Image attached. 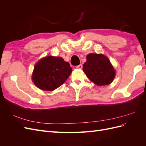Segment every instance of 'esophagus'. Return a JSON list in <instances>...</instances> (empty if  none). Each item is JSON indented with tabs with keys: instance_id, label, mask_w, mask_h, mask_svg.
<instances>
[{
	"instance_id": "1",
	"label": "esophagus",
	"mask_w": 146,
	"mask_h": 146,
	"mask_svg": "<svg viewBox=\"0 0 146 146\" xmlns=\"http://www.w3.org/2000/svg\"><path fill=\"white\" fill-rule=\"evenodd\" d=\"M82 68H83V66H82V64H79V65H78V66H76V68L77 69H82Z\"/></svg>"
}]
</instances>
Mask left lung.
Instances as JSON below:
<instances>
[{"label":"left lung","instance_id":"obj_1","mask_svg":"<svg viewBox=\"0 0 146 146\" xmlns=\"http://www.w3.org/2000/svg\"><path fill=\"white\" fill-rule=\"evenodd\" d=\"M83 72L98 86L108 85L116 76V71L108 57L103 54H89L83 64Z\"/></svg>","mask_w":146,"mask_h":146}]
</instances>
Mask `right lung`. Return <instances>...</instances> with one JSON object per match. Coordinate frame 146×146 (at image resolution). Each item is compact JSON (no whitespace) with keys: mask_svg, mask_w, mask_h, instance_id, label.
Wrapping results in <instances>:
<instances>
[{"mask_svg":"<svg viewBox=\"0 0 146 146\" xmlns=\"http://www.w3.org/2000/svg\"><path fill=\"white\" fill-rule=\"evenodd\" d=\"M71 72L72 68L62 57L47 56L35 65L32 79L39 89L52 91L62 85Z\"/></svg>","mask_w":146,"mask_h":146,"instance_id":"right-lung-1","label":"right lung"}]
</instances>
